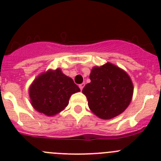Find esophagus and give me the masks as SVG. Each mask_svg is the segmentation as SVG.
<instances>
[{
	"label": "esophagus",
	"mask_w": 161,
	"mask_h": 161,
	"mask_svg": "<svg viewBox=\"0 0 161 161\" xmlns=\"http://www.w3.org/2000/svg\"><path fill=\"white\" fill-rule=\"evenodd\" d=\"M84 86H85V83H81V84H79V88H80V90H82L83 87H84Z\"/></svg>",
	"instance_id": "34e87169"
}]
</instances>
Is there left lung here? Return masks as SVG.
Listing matches in <instances>:
<instances>
[{"mask_svg":"<svg viewBox=\"0 0 161 161\" xmlns=\"http://www.w3.org/2000/svg\"><path fill=\"white\" fill-rule=\"evenodd\" d=\"M90 79L82 93L95 115L101 119H112L126 109L132 100L134 86L125 71L108 62L93 67Z\"/></svg>","mask_w":161,"mask_h":161,"instance_id":"obj_1","label":"left lung"}]
</instances>
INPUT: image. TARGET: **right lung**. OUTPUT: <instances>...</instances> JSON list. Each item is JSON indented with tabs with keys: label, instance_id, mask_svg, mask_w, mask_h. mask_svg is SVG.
<instances>
[{
	"label": "right lung",
	"instance_id": "obj_1",
	"mask_svg": "<svg viewBox=\"0 0 161 161\" xmlns=\"http://www.w3.org/2000/svg\"><path fill=\"white\" fill-rule=\"evenodd\" d=\"M79 92L80 89L73 79L57 69L39 75L31 85L29 96L36 111L54 116L68 105L71 95Z\"/></svg>",
	"mask_w": 161,
	"mask_h": 161
}]
</instances>
